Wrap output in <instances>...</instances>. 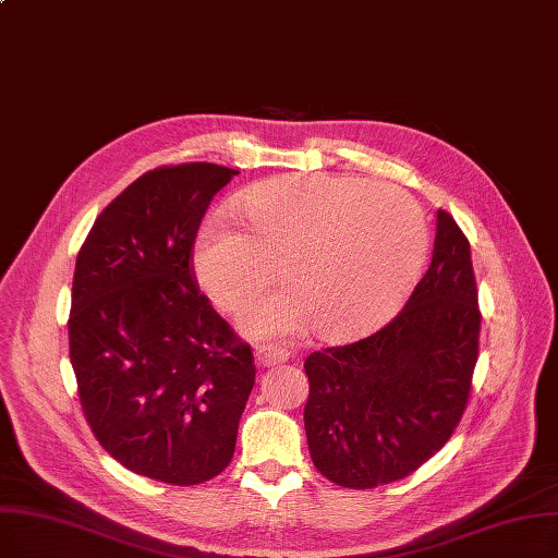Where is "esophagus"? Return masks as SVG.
Masks as SVG:
<instances>
[{
	"label": "esophagus",
	"instance_id": "1",
	"mask_svg": "<svg viewBox=\"0 0 558 558\" xmlns=\"http://www.w3.org/2000/svg\"><path fill=\"white\" fill-rule=\"evenodd\" d=\"M255 360L262 367H276L289 360V351L282 347H274V344H259V347H255Z\"/></svg>",
	"mask_w": 558,
	"mask_h": 558
}]
</instances>
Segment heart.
<instances>
[{
    "mask_svg": "<svg viewBox=\"0 0 558 558\" xmlns=\"http://www.w3.org/2000/svg\"><path fill=\"white\" fill-rule=\"evenodd\" d=\"M241 226L214 214L193 266L209 299L244 305L280 271L287 287L255 299L241 324L257 337H287L314 324L351 337L378 324L405 296L426 255V221L405 191L342 175H289L239 193Z\"/></svg>",
    "mask_w": 558,
    "mask_h": 558,
    "instance_id": "obj_1",
    "label": "heart"
}]
</instances>
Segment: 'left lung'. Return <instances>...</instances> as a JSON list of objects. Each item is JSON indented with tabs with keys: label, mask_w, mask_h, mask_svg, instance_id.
Returning <instances> with one entry per match:
<instances>
[{
	"label": "left lung",
	"mask_w": 558,
	"mask_h": 558,
	"mask_svg": "<svg viewBox=\"0 0 558 558\" xmlns=\"http://www.w3.org/2000/svg\"><path fill=\"white\" fill-rule=\"evenodd\" d=\"M481 310L470 241L438 209L426 274L392 322L305 360L312 463L342 488L405 478L438 453L470 401Z\"/></svg>",
	"instance_id": "obj_1"
}]
</instances>
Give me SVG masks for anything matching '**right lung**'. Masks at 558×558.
<instances>
[{"instance_id": "1", "label": "right lung", "mask_w": 558, "mask_h": 558, "mask_svg": "<svg viewBox=\"0 0 558 558\" xmlns=\"http://www.w3.org/2000/svg\"><path fill=\"white\" fill-rule=\"evenodd\" d=\"M239 171L207 161L143 173L80 248L68 319L82 413L120 465L198 486L232 460L255 385L251 344L193 271L203 216Z\"/></svg>"}]
</instances>
